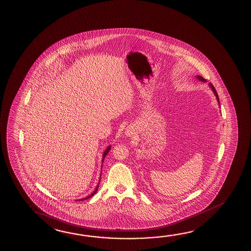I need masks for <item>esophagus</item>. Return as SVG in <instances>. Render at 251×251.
<instances>
[{"label": "esophagus", "mask_w": 251, "mask_h": 251, "mask_svg": "<svg viewBox=\"0 0 251 251\" xmlns=\"http://www.w3.org/2000/svg\"><path fill=\"white\" fill-rule=\"evenodd\" d=\"M134 132H135V129L132 127V126H129V127L126 128V134L128 137H131V136L134 134Z\"/></svg>", "instance_id": "1"}]
</instances>
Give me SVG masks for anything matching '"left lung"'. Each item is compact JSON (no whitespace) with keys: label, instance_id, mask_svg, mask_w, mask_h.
Wrapping results in <instances>:
<instances>
[{"label":"left lung","instance_id":"obj_1","mask_svg":"<svg viewBox=\"0 0 251 251\" xmlns=\"http://www.w3.org/2000/svg\"><path fill=\"white\" fill-rule=\"evenodd\" d=\"M196 77H197V78H198L200 81H202V82H207L206 79H204V78H203L202 76H197ZM208 84H209V86H210L211 89H212V91H213L214 94H215V97H216V100H217V101H218V103H219L220 105L219 97H218V94H217V92H216V90H215V87L213 86V84H211L210 83H209Z\"/></svg>","mask_w":251,"mask_h":251}]
</instances>
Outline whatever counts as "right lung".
<instances>
[{"label":"right lung","mask_w":251,"mask_h":251,"mask_svg":"<svg viewBox=\"0 0 251 251\" xmlns=\"http://www.w3.org/2000/svg\"><path fill=\"white\" fill-rule=\"evenodd\" d=\"M111 148H112V146H109L106 149H105V151H103V158H102V163L103 162V159H104V158H105V156L107 155L108 152H109V151L111 150ZM103 166V165H102ZM100 178H101V175H100ZM100 182H99V184H98V186L96 187L95 188V191L93 192L92 194H91L90 195H88L87 197H85V198H84V199H80L78 200V201H84V200H87L89 199V198H91L92 196H93V195H95L96 193H97V191H98V189H99V187H100Z\"/></svg>","instance_id":"right-lung-1"}]
</instances>
